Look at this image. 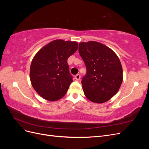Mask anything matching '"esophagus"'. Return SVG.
Returning <instances> with one entry per match:
<instances>
[{
  "mask_svg": "<svg viewBox=\"0 0 149 149\" xmlns=\"http://www.w3.org/2000/svg\"><path fill=\"white\" fill-rule=\"evenodd\" d=\"M80 78H81V75L79 74H76V75L75 76V79H76V81H79V80L80 79Z\"/></svg>",
  "mask_w": 149,
  "mask_h": 149,
  "instance_id": "34e87169",
  "label": "esophagus"
}]
</instances>
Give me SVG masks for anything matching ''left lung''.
Masks as SVG:
<instances>
[{
	"instance_id": "obj_1",
	"label": "left lung",
	"mask_w": 149,
	"mask_h": 149,
	"mask_svg": "<svg viewBox=\"0 0 149 149\" xmlns=\"http://www.w3.org/2000/svg\"><path fill=\"white\" fill-rule=\"evenodd\" d=\"M79 53L87 70L81 81L84 95L93 102L109 101L118 92L123 80L118 55L105 45L95 41L79 43Z\"/></svg>"
}]
</instances>
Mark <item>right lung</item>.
I'll return each instance as SVG.
<instances>
[{
    "label": "right lung",
    "mask_w": 149,
    "mask_h": 149,
    "mask_svg": "<svg viewBox=\"0 0 149 149\" xmlns=\"http://www.w3.org/2000/svg\"><path fill=\"white\" fill-rule=\"evenodd\" d=\"M76 42L55 40L43 47L31 63L30 79L43 99L55 101L63 97L73 81L67 60L78 49Z\"/></svg>",
    "instance_id": "add662e5"
}]
</instances>
